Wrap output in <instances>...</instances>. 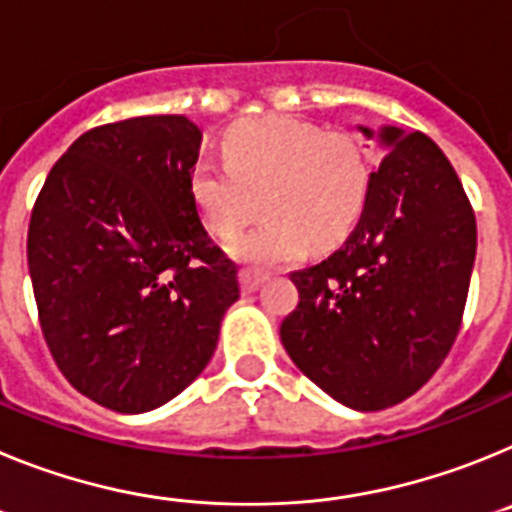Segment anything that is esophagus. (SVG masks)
I'll use <instances>...</instances> for the list:
<instances>
[{
    "label": "esophagus",
    "instance_id": "1",
    "mask_svg": "<svg viewBox=\"0 0 512 512\" xmlns=\"http://www.w3.org/2000/svg\"><path fill=\"white\" fill-rule=\"evenodd\" d=\"M266 274H261V271L256 269H241V287L243 292H256L259 289V284L264 282Z\"/></svg>",
    "mask_w": 512,
    "mask_h": 512
}]
</instances>
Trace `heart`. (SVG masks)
<instances>
[{"label": "heart", "mask_w": 512, "mask_h": 512, "mask_svg": "<svg viewBox=\"0 0 512 512\" xmlns=\"http://www.w3.org/2000/svg\"><path fill=\"white\" fill-rule=\"evenodd\" d=\"M228 164L194 166L189 192L210 233L230 238L264 207L266 223L230 243L238 261L274 266L305 243H341L364 212L372 158L354 135L325 133L287 115L238 122L223 135Z\"/></svg>", "instance_id": "b5f03b06"}]
</instances>
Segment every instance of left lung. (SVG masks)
<instances>
[{
	"instance_id": "left-lung-1",
	"label": "left lung",
	"mask_w": 512,
	"mask_h": 512,
	"mask_svg": "<svg viewBox=\"0 0 512 512\" xmlns=\"http://www.w3.org/2000/svg\"><path fill=\"white\" fill-rule=\"evenodd\" d=\"M382 148L364 212L328 259L289 277L279 336L307 379L351 410L408 400L459 333L477 223L449 158L423 133L359 125Z\"/></svg>"
}]
</instances>
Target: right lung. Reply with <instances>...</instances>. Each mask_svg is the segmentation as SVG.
Listing matches in <instances>:
<instances>
[{
    "label": "right lung",
    "instance_id": "1",
    "mask_svg": "<svg viewBox=\"0 0 512 512\" xmlns=\"http://www.w3.org/2000/svg\"><path fill=\"white\" fill-rule=\"evenodd\" d=\"M202 133L184 115L102 125L45 179L27 230L40 328L63 377L115 413H148L205 372L241 297L189 179Z\"/></svg>",
    "mask_w": 512,
    "mask_h": 512
}]
</instances>
